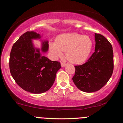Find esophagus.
Returning a JSON list of instances; mask_svg holds the SVG:
<instances>
[{"mask_svg": "<svg viewBox=\"0 0 123 123\" xmlns=\"http://www.w3.org/2000/svg\"><path fill=\"white\" fill-rule=\"evenodd\" d=\"M61 66H62V67H64V66H66V63L63 62H61Z\"/></svg>", "mask_w": 123, "mask_h": 123, "instance_id": "esophagus-1", "label": "esophagus"}]
</instances>
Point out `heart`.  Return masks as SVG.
Returning <instances> with one entry per match:
<instances>
[{"mask_svg":"<svg viewBox=\"0 0 123 123\" xmlns=\"http://www.w3.org/2000/svg\"><path fill=\"white\" fill-rule=\"evenodd\" d=\"M92 47V42L89 36L78 33L61 35L56 39V43L50 44V49L55 55L60 56L62 52L70 62L81 63L88 57Z\"/></svg>","mask_w":123,"mask_h":123,"instance_id":"obj_1","label":"heart"}]
</instances>
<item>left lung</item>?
<instances>
[{
	"label": "left lung",
	"instance_id": "obj_1",
	"mask_svg": "<svg viewBox=\"0 0 123 123\" xmlns=\"http://www.w3.org/2000/svg\"><path fill=\"white\" fill-rule=\"evenodd\" d=\"M95 52L86 63L76 65L72 80L81 91L92 92L99 90L108 83L113 72V52L108 39L95 33Z\"/></svg>",
	"mask_w": 123,
	"mask_h": 123
}]
</instances>
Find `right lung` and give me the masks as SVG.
I'll return each mask as SVG.
<instances>
[{
    "label": "right lung",
    "mask_w": 123,
    "mask_h": 123,
    "mask_svg": "<svg viewBox=\"0 0 123 123\" xmlns=\"http://www.w3.org/2000/svg\"><path fill=\"white\" fill-rule=\"evenodd\" d=\"M39 38V33L26 32L14 44L10 55V71L12 78L21 88L33 94L48 91L61 68L60 62L52 61L33 47L32 39ZM48 49V42H43L42 50L45 52Z\"/></svg>",
    "instance_id": "right-lung-1"
}]
</instances>
